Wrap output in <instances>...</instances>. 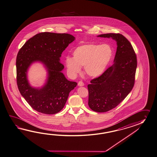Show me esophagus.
<instances>
[{"instance_id": "1", "label": "esophagus", "mask_w": 157, "mask_h": 157, "mask_svg": "<svg viewBox=\"0 0 157 157\" xmlns=\"http://www.w3.org/2000/svg\"><path fill=\"white\" fill-rule=\"evenodd\" d=\"M78 85L79 86H83L84 85V83L82 81H80L78 82Z\"/></svg>"}]
</instances>
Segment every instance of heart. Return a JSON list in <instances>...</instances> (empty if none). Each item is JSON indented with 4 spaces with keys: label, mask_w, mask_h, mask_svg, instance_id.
<instances>
[{
    "label": "heart",
    "mask_w": 157,
    "mask_h": 157,
    "mask_svg": "<svg viewBox=\"0 0 157 157\" xmlns=\"http://www.w3.org/2000/svg\"><path fill=\"white\" fill-rule=\"evenodd\" d=\"M72 58L66 60L69 73L76 76L81 67L85 68L86 74L91 77H97L105 72L111 62L113 50L108 44H86L78 46L74 51Z\"/></svg>",
    "instance_id": "heart-1"
}]
</instances>
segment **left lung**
Listing matches in <instances>:
<instances>
[{"instance_id":"8db88e82","label":"left lung","mask_w":157,"mask_h":157,"mask_svg":"<svg viewBox=\"0 0 157 157\" xmlns=\"http://www.w3.org/2000/svg\"><path fill=\"white\" fill-rule=\"evenodd\" d=\"M98 36L110 38L117 42L114 64L88 85V105L93 111L105 113L116 107L134 86L137 56L129 41L119 33Z\"/></svg>"}]
</instances>
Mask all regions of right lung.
<instances>
[{
    "label": "right lung",
    "mask_w": 157,
    "mask_h": 157,
    "mask_svg": "<svg viewBox=\"0 0 157 157\" xmlns=\"http://www.w3.org/2000/svg\"><path fill=\"white\" fill-rule=\"evenodd\" d=\"M75 38L69 34L43 32L27 40L16 58V80L18 90L33 109L45 114H55L65 106L70 91L77 82L66 78L60 62L63 51ZM39 61L48 69V81L43 88H32L27 79L30 64Z\"/></svg>",
    "instance_id": "right-lung-1"
}]
</instances>
